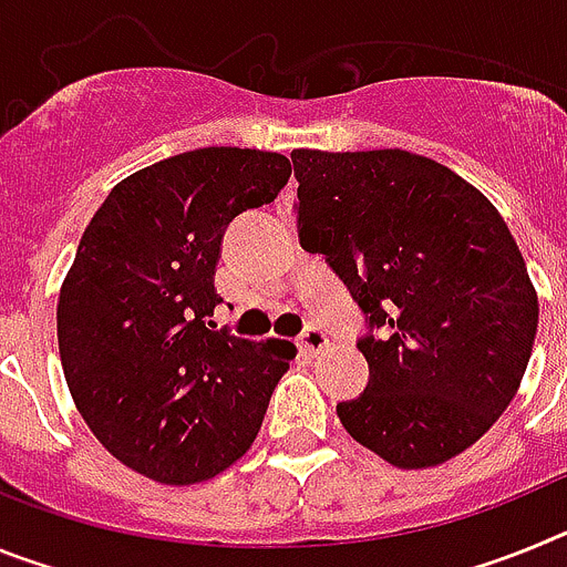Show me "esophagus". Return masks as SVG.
Returning a JSON list of instances; mask_svg holds the SVG:
<instances>
[{"instance_id": "1", "label": "esophagus", "mask_w": 567, "mask_h": 567, "mask_svg": "<svg viewBox=\"0 0 567 567\" xmlns=\"http://www.w3.org/2000/svg\"><path fill=\"white\" fill-rule=\"evenodd\" d=\"M298 346H300V349H303V352L320 354L329 346V338H327V332H323V329H320V327H307V329H303V332H300Z\"/></svg>"}]
</instances>
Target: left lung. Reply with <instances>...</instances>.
<instances>
[{"instance_id": "obj_1", "label": "left lung", "mask_w": 567, "mask_h": 567, "mask_svg": "<svg viewBox=\"0 0 567 567\" xmlns=\"http://www.w3.org/2000/svg\"><path fill=\"white\" fill-rule=\"evenodd\" d=\"M298 238L323 255L365 318L369 383L343 429L398 468L477 443L508 409L539 303L494 204L405 150H292Z\"/></svg>"}]
</instances>
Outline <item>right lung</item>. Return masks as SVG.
<instances>
[{
  "label": "right lung",
  "mask_w": 567,
  "mask_h": 567,
  "mask_svg": "<svg viewBox=\"0 0 567 567\" xmlns=\"http://www.w3.org/2000/svg\"><path fill=\"white\" fill-rule=\"evenodd\" d=\"M287 155L204 147L115 184L59 292V354L99 443L155 483L215 477L247 454L289 340L215 329V264L233 218L287 187Z\"/></svg>",
  "instance_id": "right-lung-1"
}]
</instances>
